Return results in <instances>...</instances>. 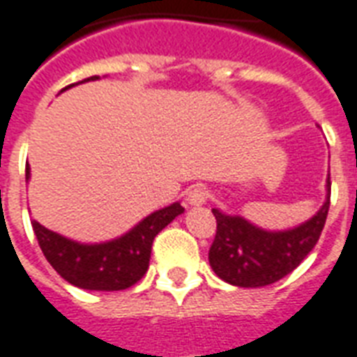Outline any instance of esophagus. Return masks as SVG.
Returning <instances> with one entry per match:
<instances>
[{
    "mask_svg": "<svg viewBox=\"0 0 357 357\" xmlns=\"http://www.w3.org/2000/svg\"><path fill=\"white\" fill-rule=\"evenodd\" d=\"M209 192L206 190V187H192V189L187 192V202L190 206H202V204L208 202Z\"/></svg>",
    "mask_w": 357,
    "mask_h": 357,
    "instance_id": "1",
    "label": "esophagus"
}]
</instances>
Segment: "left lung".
Wrapping results in <instances>:
<instances>
[{"instance_id": "left-lung-1", "label": "left lung", "mask_w": 357, "mask_h": 357, "mask_svg": "<svg viewBox=\"0 0 357 357\" xmlns=\"http://www.w3.org/2000/svg\"><path fill=\"white\" fill-rule=\"evenodd\" d=\"M326 189V202L317 215L303 225L282 232L262 230L245 221L243 217L211 209L217 221V232L209 247V266L215 275L234 287L258 288L273 284L294 271L314 249L322 234L330 209V178Z\"/></svg>"}]
</instances>
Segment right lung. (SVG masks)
Listing matches in <instances>:
<instances>
[{"instance_id": "obj_1", "label": "right lung", "mask_w": 357, "mask_h": 357, "mask_svg": "<svg viewBox=\"0 0 357 357\" xmlns=\"http://www.w3.org/2000/svg\"><path fill=\"white\" fill-rule=\"evenodd\" d=\"M95 78L97 76L82 82ZM26 179H29V165L26 167ZM181 213L183 206L174 202L148 215L121 238L93 245L63 238L37 221H31V227L43 255L65 281L84 290L114 292L132 287L146 275L155 236Z\"/></svg>"}]
</instances>
